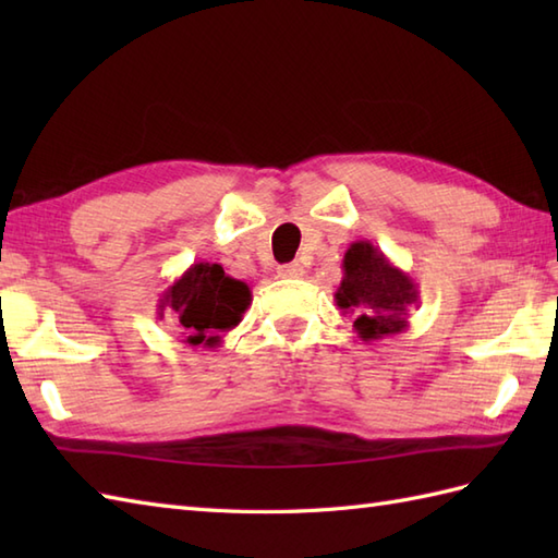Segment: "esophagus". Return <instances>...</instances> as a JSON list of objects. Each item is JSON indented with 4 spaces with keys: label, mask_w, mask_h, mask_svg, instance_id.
<instances>
[{
    "label": "esophagus",
    "mask_w": 558,
    "mask_h": 558,
    "mask_svg": "<svg viewBox=\"0 0 558 558\" xmlns=\"http://www.w3.org/2000/svg\"><path fill=\"white\" fill-rule=\"evenodd\" d=\"M302 272H304V268H302V264H298V260H294V264L278 266V278H300Z\"/></svg>",
    "instance_id": "esophagus-1"
}]
</instances>
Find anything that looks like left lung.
<instances>
[{
    "instance_id": "1",
    "label": "left lung",
    "mask_w": 558,
    "mask_h": 558,
    "mask_svg": "<svg viewBox=\"0 0 558 558\" xmlns=\"http://www.w3.org/2000/svg\"><path fill=\"white\" fill-rule=\"evenodd\" d=\"M333 298L342 314L354 316V333L369 342L408 330L420 290L381 248L357 240L342 256V280Z\"/></svg>"
}]
</instances>
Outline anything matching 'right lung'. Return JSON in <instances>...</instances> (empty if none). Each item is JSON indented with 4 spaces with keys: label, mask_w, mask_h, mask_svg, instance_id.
Wrapping results in <instances>:
<instances>
[{
    "label": "right lung",
    "mask_w": 558,
    "mask_h": 558,
    "mask_svg": "<svg viewBox=\"0 0 558 558\" xmlns=\"http://www.w3.org/2000/svg\"><path fill=\"white\" fill-rule=\"evenodd\" d=\"M248 304L252 290L246 282L230 278L220 264L198 260L160 294L158 318H172L189 348H218L222 333L242 322Z\"/></svg>",
    "instance_id": "obj_1"
}]
</instances>
